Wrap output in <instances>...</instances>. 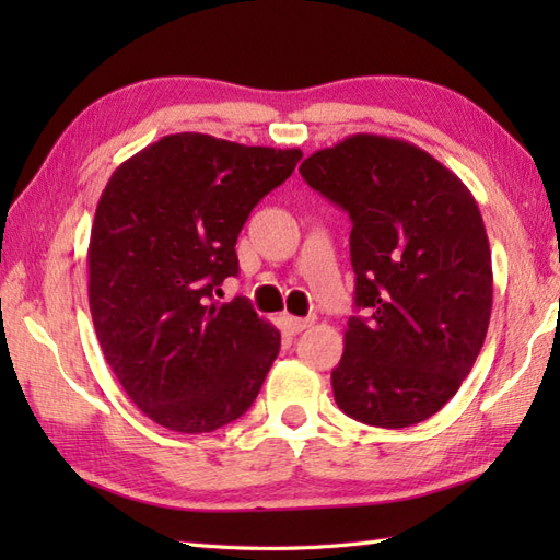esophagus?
Returning a JSON list of instances; mask_svg holds the SVG:
<instances>
[{"mask_svg":"<svg viewBox=\"0 0 560 560\" xmlns=\"http://www.w3.org/2000/svg\"><path fill=\"white\" fill-rule=\"evenodd\" d=\"M283 325H287L291 331H295V335H299V331H303V329H307L313 325V319H307V317H293V315H283Z\"/></svg>","mask_w":560,"mask_h":560,"instance_id":"esophagus-1","label":"esophagus"}]
</instances>
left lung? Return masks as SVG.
Wrapping results in <instances>:
<instances>
[{"mask_svg": "<svg viewBox=\"0 0 560 560\" xmlns=\"http://www.w3.org/2000/svg\"><path fill=\"white\" fill-rule=\"evenodd\" d=\"M351 219L355 307L331 371L339 409L377 428L425 421L457 395L483 347L491 247L477 199L431 153L353 135L301 163Z\"/></svg>", "mask_w": 560, "mask_h": 560, "instance_id": "1", "label": "left lung"}]
</instances>
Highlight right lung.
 Returning <instances> with one entry per match:
<instances>
[{"label": "right lung", "mask_w": 560, "mask_h": 560, "mask_svg": "<svg viewBox=\"0 0 560 560\" xmlns=\"http://www.w3.org/2000/svg\"><path fill=\"white\" fill-rule=\"evenodd\" d=\"M301 159L183 132L135 153L105 185L89 243L93 327L122 389L159 425L211 433L259 395L279 329L213 291L237 273L249 211Z\"/></svg>", "instance_id": "add662e5"}]
</instances>
